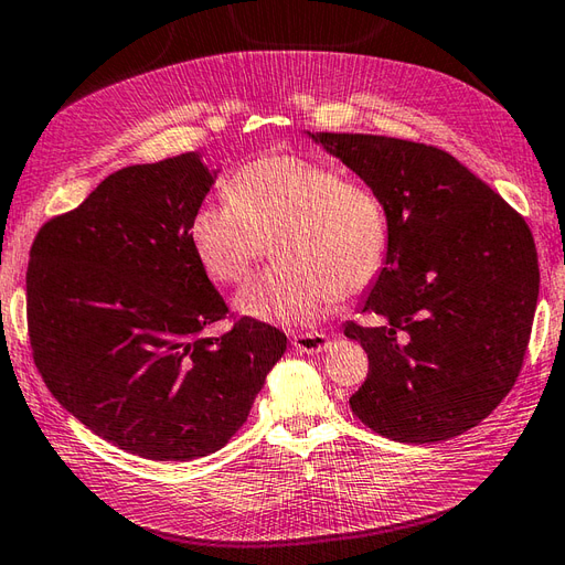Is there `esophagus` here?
Segmentation results:
<instances>
[{
    "label": "esophagus",
    "mask_w": 565,
    "mask_h": 565,
    "mask_svg": "<svg viewBox=\"0 0 565 565\" xmlns=\"http://www.w3.org/2000/svg\"><path fill=\"white\" fill-rule=\"evenodd\" d=\"M291 344L300 353H322L327 347H330V339L322 332H306V334H294Z\"/></svg>",
    "instance_id": "obj_1"
}]
</instances>
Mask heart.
<instances>
[{
    "mask_svg": "<svg viewBox=\"0 0 565 565\" xmlns=\"http://www.w3.org/2000/svg\"><path fill=\"white\" fill-rule=\"evenodd\" d=\"M228 200L192 212L188 238L218 284H241L274 245L277 265L235 296L245 318L281 327L320 322L339 298L375 284L390 253L380 194L337 166L300 153H269L241 166Z\"/></svg>",
    "mask_w": 565,
    "mask_h": 565,
    "instance_id": "1",
    "label": "heart"
}]
</instances>
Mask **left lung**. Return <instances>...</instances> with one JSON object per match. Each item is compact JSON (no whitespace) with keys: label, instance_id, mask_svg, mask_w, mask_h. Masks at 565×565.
<instances>
[{"label":"left lung","instance_id":"left-lung-1","mask_svg":"<svg viewBox=\"0 0 565 565\" xmlns=\"http://www.w3.org/2000/svg\"><path fill=\"white\" fill-rule=\"evenodd\" d=\"M385 204L390 253L344 324L369 353L351 412L397 443H438L483 422L513 390L530 344L540 262L524 218L469 168L426 143L310 135Z\"/></svg>","mask_w":565,"mask_h":565}]
</instances>
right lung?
I'll use <instances>...</instances> for the list:
<instances>
[{"mask_svg": "<svg viewBox=\"0 0 565 565\" xmlns=\"http://www.w3.org/2000/svg\"><path fill=\"white\" fill-rule=\"evenodd\" d=\"M218 170L196 151L127 166L38 231L29 274L33 361L55 399L125 452L188 462L238 430L284 351L277 327L228 315L188 223Z\"/></svg>", "mask_w": 565, "mask_h": 565, "instance_id": "obj_1", "label": "right lung"}]
</instances>
